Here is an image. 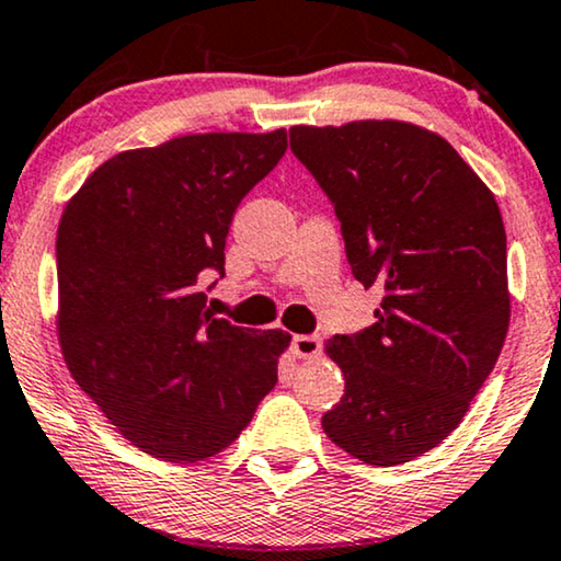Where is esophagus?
I'll list each match as a JSON object with an SVG mask.
<instances>
[{"mask_svg": "<svg viewBox=\"0 0 561 561\" xmlns=\"http://www.w3.org/2000/svg\"><path fill=\"white\" fill-rule=\"evenodd\" d=\"M290 351H294L296 358H317L322 353V340L317 334H296L290 340Z\"/></svg>", "mask_w": 561, "mask_h": 561, "instance_id": "esophagus-1", "label": "esophagus"}]
</instances>
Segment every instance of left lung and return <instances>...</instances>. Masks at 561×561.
I'll return each instance as SVG.
<instances>
[{
    "instance_id": "obj_1",
    "label": "left lung",
    "mask_w": 561,
    "mask_h": 561,
    "mask_svg": "<svg viewBox=\"0 0 561 561\" xmlns=\"http://www.w3.org/2000/svg\"><path fill=\"white\" fill-rule=\"evenodd\" d=\"M288 134L334 206L355 280L383 290L374 324L327 340L345 394L322 427L360 461L397 467L456 431L503 351V216L446 138L412 123Z\"/></svg>"
}]
</instances>
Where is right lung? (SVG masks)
Here are the masks:
<instances>
[{
	"label": "right lung",
	"mask_w": 561,
	"mask_h": 561,
	"mask_svg": "<svg viewBox=\"0 0 561 561\" xmlns=\"http://www.w3.org/2000/svg\"><path fill=\"white\" fill-rule=\"evenodd\" d=\"M273 134H193L100 164L56 234L64 360L123 438L162 461L221 454L278 381L288 334L206 309L239 203L286 154Z\"/></svg>",
	"instance_id": "obj_1"
}]
</instances>
